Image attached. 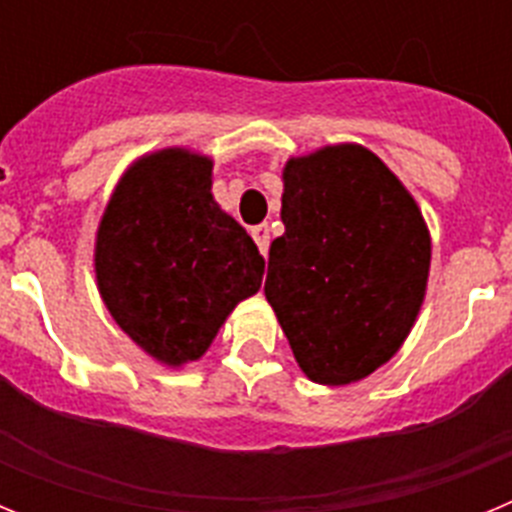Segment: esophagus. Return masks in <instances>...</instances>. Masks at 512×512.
<instances>
[{
	"label": "esophagus",
	"mask_w": 512,
	"mask_h": 512,
	"mask_svg": "<svg viewBox=\"0 0 512 512\" xmlns=\"http://www.w3.org/2000/svg\"><path fill=\"white\" fill-rule=\"evenodd\" d=\"M251 238L256 241L259 251L266 256V253H269V225H253Z\"/></svg>",
	"instance_id": "34e87169"
}]
</instances>
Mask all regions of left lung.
I'll return each mask as SVG.
<instances>
[{"instance_id": "obj_1", "label": "left lung", "mask_w": 512, "mask_h": 512, "mask_svg": "<svg viewBox=\"0 0 512 512\" xmlns=\"http://www.w3.org/2000/svg\"><path fill=\"white\" fill-rule=\"evenodd\" d=\"M282 179L284 235L269 248L266 300L307 379L359 382L418 318L428 225L382 158L356 143L289 158Z\"/></svg>"}]
</instances>
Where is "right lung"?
I'll return each mask as SVG.
<instances>
[{
  "mask_svg": "<svg viewBox=\"0 0 512 512\" xmlns=\"http://www.w3.org/2000/svg\"><path fill=\"white\" fill-rule=\"evenodd\" d=\"M210 189L207 156L148 153L122 174L97 228L99 295L130 341L166 366L200 359L264 277V256Z\"/></svg>",
  "mask_w": 512,
  "mask_h": 512,
  "instance_id": "add662e5",
  "label": "right lung"
}]
</instances>
